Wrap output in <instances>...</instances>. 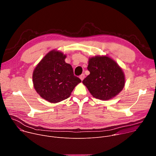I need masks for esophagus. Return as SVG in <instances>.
<instances>
[{"label":"esophagus","instance_id":"34e87169","mask_svg":"<svg viewBox=\"0 0 156 156\" xmlns=\"http://www.w3.org/2000/svg\"><path fill=\"white\" fill-rule=\"evenodd\" d=\"M84 77H85V76H84V74H82V75H81L80 76V80H81V81H83V80H84Z\"/></svg>","mask_w":156,"mask_h":156}]
</instances>
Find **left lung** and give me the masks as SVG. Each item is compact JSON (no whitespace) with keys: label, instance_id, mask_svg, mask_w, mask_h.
Segmentation results:
<instances>
[{"label":"left lung","instance_id":"left-lung-1","mask_svg":"<svg viewBox=\"0 0 156 156\" xmlns=\"http://www.w3.org/2000/svg\"><path fill=\"white\" fill-rule=\"evenodd\" d=\"M87 70L90 74L83 81L91 95L107 101L118 95L123 89L125 74L119 64L107 55L89 58Z\"/></svg>","mask_w":156,"mask_h":156}]
</instances>
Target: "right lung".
<instances>
[{
    "label": "right lung",
    "instance_id": "1",
    "mask_svg": "<svg viewBox=\"0 0 156 156\" xmlns=\"http://www.w3.org/2000/svg\"><path fill=\"white\" fill-rule=\"evenodd\" d=\"M63 52L52 50L36 65L33 73L35 90L44 99L57 103L69 98L75 87L81 82L73 74L72 66L66 63Z\"/></svg>",
    "mask_w": 156,
    "mask_h": 156
}]
</instances>
